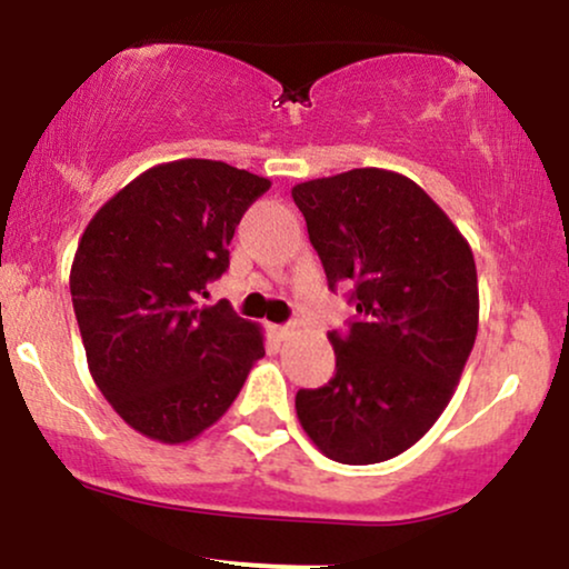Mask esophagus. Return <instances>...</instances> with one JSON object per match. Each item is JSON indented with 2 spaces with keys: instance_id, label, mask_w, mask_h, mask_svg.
<instances>
[{
  "instance_id": "obj_1",
  "label": "esophagus",
  "mask_w": 569,
  "mask_h": 569,
  "mask_svg": "<svg viewBox=\"0 0 569 569\" xmlns=\"http://www.w3.org/2000/svg\"><path fill=\"white\" fill-rule=\"evenodd\" d=\"M293 331V326H272V335H276L278 339H289Z\"/></svg>"
}]
</instances>
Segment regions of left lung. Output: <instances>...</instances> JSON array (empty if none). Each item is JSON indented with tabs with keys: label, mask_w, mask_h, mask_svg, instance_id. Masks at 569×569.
Returning a JSON list of instances; mask_svg holds the SVG:
<instances>
[{
	"label": "left lung",
	"mask_w": 569,
	"mask_h": 569,
	"mask_svg": "<svg viewBox=\"0 0 569 569\" xmlns=\"http://www.w3.org/2000/svg\"><path fill=\"white\" fill-rule=\"evenodd\" d=\"M329 289L350 286L358 316L329 331L337 371L299 390L312 443L345 466L407 452L447 409L479 329L468 240L407 176L382 168L291 189Z\"/></svg>",
	"instance_id": "obj_1"
}]
</instances>
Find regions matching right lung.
<instances>
[{
    "label": "right lung",
    "mask_w": 569,
    "mask_h": 569,
    "mask_svg": "<svg viewBox=\"0 0 569 569\" xmlns=\"http://www.w3.org/2000/svg\"><path fill=\"white\" fill-rule=\"evenodd\" d=\"M270 179L219 160L154 166L103 202L77 246L69 289L103 398L130 428L184 443L230 409L262 329L200 297L230 267L234 227Z\"/></svg>",
    "instance_id": "right-lung-1"
}]
</instances>
